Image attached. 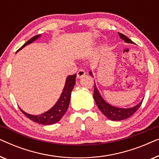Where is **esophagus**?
<instances>
[{
    "mask_svg": "<svg viewBox=\"0 0 159 159\" xmlns=\"http://www.w3.org/2000/svg\"><path fill=\"white\" fill-rule=\"evenodd\" d=\"M86 72L84 71L83 69H80V70H78L77 73V77L78 79H80V78L84 77V75H85Z\"/></svg>",
    "mask_w": 159,
    "mask_h": 159,
    "instance_id": "1",
    "label": "esophagus"
}]
</instances>
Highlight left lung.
<instances>
[{"mask_svg":"<svg viewBox=\"0 0 159 159\" xmlns=\"http://www.w3.org/2000/svg\"><path fill=\"white\" fill-rule=\"evenodd\" d=\"M119 36L120 38L125 40V43H134L132 41L127 38V36H125V34L119 33ZM90 75L93 76L91 71H90ZM93 98L96 103L98 107L101 111L105 115V116L112 121H121L124 120L129 118V116H131L135 113L138 110V108L140 107L141 104L143 103V101L140 102V103L136 105L135 106L129 108H117L115 106H112L110 104L104 101L103 98L101 97V94H100L98 90L96 88V85L94 84V93H93Z\"/></svg>","mask_w":159,"mask_h":159,"instance_id":"obj_1","label":"left lung"}]
</instances>
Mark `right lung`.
Listing matches in <instances>:
<instances>
[{
    "label": "right lung",
    "instance_id": "right-lung-1",
    "mask_svg": "<svg viewBox=\"0 0 159 159\" xmlns=\"http://www.w3.org/2000/svg\"><path fill=\"white\" fill-rule=\"evenodd\" d=\"M40 35L38 34V35L34 36L33 38H30L27 43H25L22 46H21L19 50H21L22 48L25 47L26 45L28 44H30L33 41L37 40ZM76 77L77 75L75 74L73 75H69L68 77L66 78V83H65L64 90L61 95V97L58 99L53 107H52L51 109L48 111L41 114L40 115H31L29 114H27L24 111L21 109V112L25 115L27 118H29L30 120L34 121V122L40 124V125H53L58 122V121L61 120L65 113L67 111V108L69 107V102H70L71 99V93L72 91L74 86L76 82Z\"/></svg>",
    "mask_w": 159,
    "mask_h": 159
}]
</instances>
